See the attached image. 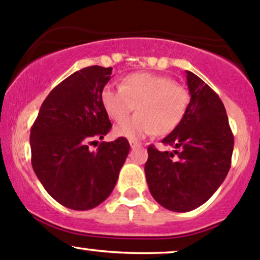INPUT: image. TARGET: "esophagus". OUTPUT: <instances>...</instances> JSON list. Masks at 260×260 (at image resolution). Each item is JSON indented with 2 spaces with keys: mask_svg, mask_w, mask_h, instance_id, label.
Here are the masks:
<instances>
[{
  "mask_svg": "<svg viewBox=\"0 0 260 260\" xmlns=\"http://www.w3.org/2000/svg\"><path fill=\"white\" fill-rule=\"evenodd\" d=\"M129 145H131V148H132V149H135V148H137L139 145V143L137 141H133V139H131L129 141Z\"/></svg>",
  "mask_w": 260,
  "mask_h": 260,
  "instance_id": "obj_1",
  "label": "esophagus"
}]
</instances>
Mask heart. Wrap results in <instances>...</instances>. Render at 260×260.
Segmentation results:
<instances>
[{"mask_svg":"<svg viewBox=\"0 0 260 260\" xmlns=\"http://www.w3.org/2000/svg\"><path fill=\"white\" fill-rule=\"evenodd\" d=\"M100 98L107 115L117 122L136 105V115L115 128L116 136L129 139H142L155 132L168 135L180 124L190 104L189 91L182 85L153 73L129 74L119 87L106 85Z\"/></svg>","mask_w":260,"mask_h":260,"instance_id":"b5f03b06","label":"heart"}]
</instances>
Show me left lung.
<instances>
[{"instance_id": "1", "label": "left lung", "mask_w": 260, "mask_h": 260, "mask_svg": "<svg viewBox=\"0 0 260 260\" xmlns=\"http://www.w3.org/2000/svg\"><path fill=\"white\" fill-rule=\"evenodd\" d=\"M191 96L180 124L161 143L174 152L148 147L144 172L152 196L162 207L187 212L209 200L226 179L232 159L233 138L226 108L217 93L186 71Z\"/></svg>"}]
</instances>
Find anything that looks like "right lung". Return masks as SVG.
<instances>
[{
  "instance_id": "right-lung-1",
  "label": "right lung",
  "mask_w": 260,
  "mask_h": 260,
  "mask_svg": "<svg viewBox=\"0 0 260 260\" xmlns=\"http://www.w3.org/2000/svg\"><path fill=\"white\" fill-rule=\"evenodd\" d=\"M112 68L75 71L50 91L30 129L32 167L47 192L71 210H90L112 192L129 143L123 137L88 145L110 132L101 91Z\"/></svg>"
}]
</instances>
